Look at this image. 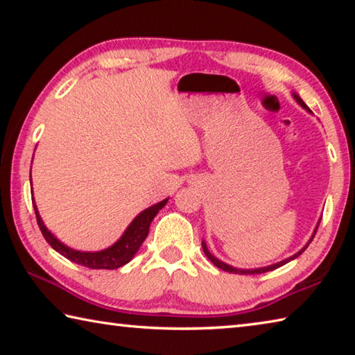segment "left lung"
I'll list each match as a JSON object with an SVG mask.
<instances>
[{
    "mask_svg": "<svg viewBox=\"0 0 355 355\" xmlns=\"http://www.w3.org/2000/svg\"><path fill=\"white\" fill-rule=\"evenodd\" d=\"M294 98H296V101L297 103L302 106V107H305V110H309L307 107V105L304 103L302 101V98L300 97H297V95H294ZM318 227H320V224H318ZM318 227H316V230H318ZM316 230H315V233L313 235H316ZM313 241V238L310 239V243ZM309 243V244H310ZM307 244V245H309ZM307 245H305V248L302 249V250H299L296 255H293L291 258H286V260H284V261H280V263H275V264H272V266H266V268H260V269H236V268H232V266H228V264H225V263H222V261H219L218 258L216 257H213L211 254H209V250L207 249V245H205V243H202V248H203V252H205V255L209 258V260L213 261V264H216V266H218L219 269H222V271H225V272H232V274H244V275H249V274H263V272H268V271H274V269H277V268H280V266H284V264H286L288 261H291V260H294V258H297L300 254H302V252L307 249Z\"/></svg>",
    "mask_w": 355,
    "mask_h": 355,
    "instance_id": "1",
    "label": "left lung"
}]
</instances>
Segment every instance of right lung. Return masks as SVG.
Masks as SVG:
<instances>
[{
  "mask_svg": "<svg viewBox=\"0 0 355 355\" xmlns=\"http://www.w3.org/2000/svg\"><path fill=\"white\" fill-rule=\"evenodd\" d=\"M167 203V199L156 203V205L150 207L147 209L137 216V218L131 222L130 227L125 230L123 236L119 239V241L101 252H78L67 248L62 243H59L58 239L51 235L50 232L46 230V227L42 222L40 216L37 213V208H35V203L33 202L34 205V211H35V219H37V225L40 228L42 235L46 239V243L51 245L53 249L59 254L64 255L65 258H69L70 261L81 264V266L91 268V269H117L123 264H127L131 258L135 257V254L137 252V249L141 248V244L144 243V239L147 238L148 235V228L152 220L161 208H163Z\"/></svg>",
  "mask_w": 355,
  "mask_h": 355,
  "instance_id": "1",
  "label": "right lung"
}]
</instances>
